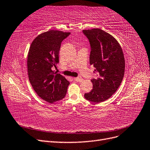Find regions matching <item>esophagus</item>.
<instances>
[{
    "label": "esophagus",
    "instance_id": "obj_1",
    "mask_svg": "<svg viewBox=\"0 0 150 150\" xmlns=\"http://www.w3.org/2000/svg\"><path fill=\"white\" fill-rule=\"evenodd\" d=\"M73 79L76 81H79V82H81V81H83V79L81 77H77V78H73Z\"/></svg>",
    "mask_w": 150,
    "mask_h": 150
}]
</instances>
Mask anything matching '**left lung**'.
I'll list each match as a JSON object with an SVG mask.
<instances>
[{"label": "left lung", "instance_id": "left-lung-1", "mask_svg": "<svg viewBox=\"0 0 150 150\" xmlns=\"http://www.w3.org/2000/svg\"><path fill=\"white\" fill-rule=\"evenodd\" d=\"M91 46L89 62L95 68L97 78L91 81L93 88L84 98L93 103L107 100L114 94L123 79L124 54L117 40L100 29L83 30Z\"/></svg>", "mask_w": 150, "mask_h": 150}]
</instances>
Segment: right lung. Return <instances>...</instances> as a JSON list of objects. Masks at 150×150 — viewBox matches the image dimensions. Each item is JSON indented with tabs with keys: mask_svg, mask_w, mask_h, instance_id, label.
I'll return each mask as SVG.
<instances>
[{
	"mask_svg": "<svg viewBox=\"0 0 150 150\" xmlns=\"http://www.w3.org/2000/svg\"><path fill=\"white\" fill-rule=\"evenodd\" d=\"M71 33L51 30L38 35L32 42L28 56V71L35 92L50 103L62 99L69 84L64 76L54 72L63 40Z\"/></svg>",
	"mask_w": 150,
	"mask_h": 150,
	"instance_id": "1",
	"label": "right lung"
}]
</instances>
